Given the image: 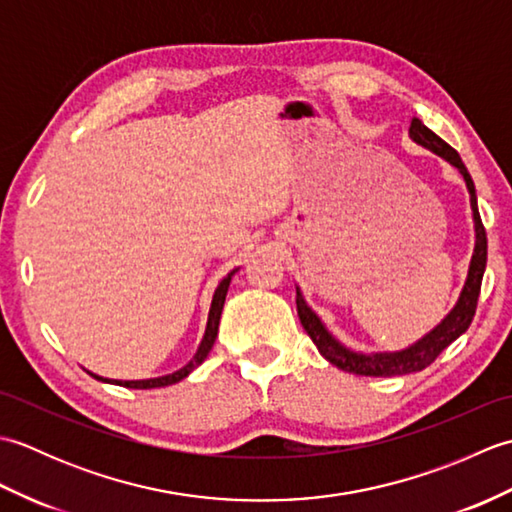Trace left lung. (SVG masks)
<instances>
[{
    "mask_svg": "<svg viewBox=\"0 0 512 512\" xmlns=\"http://www.w3.org/2000/svg\"><path fill=\"white\" fill-rule=\"evenodd\" d=\"M409 136L411 140H416L418 145L431 149L433 154H438L440 158L451 162V165L462 173L466 189L471 193V209H473V220H475V250L471 257L469 275H466L460 299L453 306V310L427 336H422L418 343H413L411 347H407V350H400V352L358 354V352L347 350L345 345H341L328 330H325V325L321 323L317 314L308 308L306 299H303L301 290L297 288V314L303 330L308 332L312 343L317 345V350L321 352L325 361H330L332 365L343 369V372H350L356 376H402L411 372H422L424 367H429L433 361H436L442 350H447L458 336H462L466 330H469V325L475 317L477 299H480L482 277L486 270L488 242H486V231H484L480 211H477V195H475V184L471 180V173L466 171L458 151H455L449 143H444L438 134H433L431 129L420 121V118H411Z\"/></svg>",
    "mask_w": 512,
    "mask_h": 512,
    "instance_id": "obj_1",
    "label": "left lung"
}]
</instances>
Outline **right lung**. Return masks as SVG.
<instances>
[{"label": "right lung", "mask_w": 512, "mask_h": 512, "mask_svg": "<svg viewBox=\"0 0 512 512\" xmlns=\"http://www.w3.org/2000/svg\"><path fill=\"white\" fill-rule=\"evenodd\" d=\"M237 270V268H235ZM228 273L222 281L220 286H217L215 295H213V301H211V310H209V323H206V332H204V339L198 347V352H195V356L191 358V361L184 365L182 369H178V372L173 374H167V376H158V378H147V380H110V378H101L92 374L94 378L103 380V383H116V385H123V387H129V389H154V387H167V385H173L178 383V380L187 378L195 367L202 365V361L206 356H209L211 347L215 343V336H217V328H220V317H222V308H224V301H226V292H228V286H231V277L235 275Z\"/></svg>", "instance_id": "1"}]
</instances>
